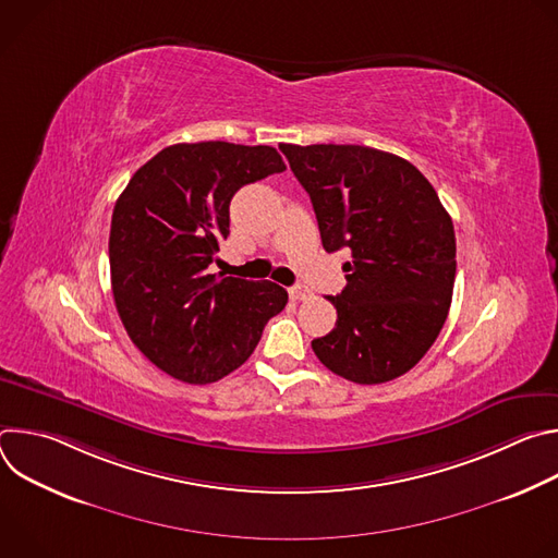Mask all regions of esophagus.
<instances>
[{
	"instance_id": "obj_1",
	"label": "esophagus",
	"mask_w": 558,
	"mask_h": 558,
	"mask_svg": "<svg viewBox=\"0 0 558 558\" xmlns=\"http://www.w3.org/2000/svg\"><path fill=\"white\" fill-rule=\"evenodd\" d=\"M289 295H291V300H308L313 293L306 287H291Z\"/></svg>"
}]
</instances>
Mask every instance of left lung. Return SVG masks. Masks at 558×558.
Wrapping results in <instances>:
<instances>
[{
    "label": "left lung",
    "instance_id": "left-lung-1",
    "mask_svg": "<svg viewBox=\"0 0 558 558\" xmlns=\"http://www.w3.org/2000/svg\"><path fill=\"white\" fill-rule=\"evenodd\" d=\"M280 149L311 196L323 247L353 256L347 287L329 295L336 329L313 353L355 384L404 375L437 340L454 287V229L435 187L407 158L366 145Z\"/></svg>",
    "mask_w": 558,
    "mask_h": 558
}]
</instances>
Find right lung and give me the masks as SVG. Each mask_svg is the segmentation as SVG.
Instances as JSON below:
<instances>
[{
	"instance_id": "1",
	"label": "right lung",
	"mask_w": 558,
	"mask_h": 558,
	"mask_svg": "<svg viewBox=\"0 0 558 558\" xmlns=\"http://www.w3.org/2000/svg\"><path fill=\"white\" fill-rule=\"evenodd\" d=\"M287 166L276 147L177 143L136 170L110 227L112 295L134 347L163 373L209 384L241 366L287 306L276 282L207 274L243 185Z\"/></svg>"
}]
</instances>
